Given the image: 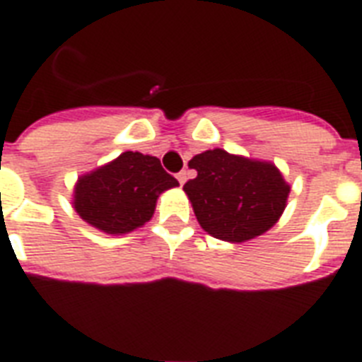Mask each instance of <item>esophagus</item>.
I'll use <instances>...</instances> for the list:
<instances>
[{"instance_id": "esophagus-1", "label": "esophagus", "mask_w": 362, "mask_h": 362, "mask_svg": "<svg viewBox=\"0 0 362 362\" xmlns=\"http://www.w3.org/2000/svg\"><path fill=\"white\" fill-rule=\"evenodd\" d=\"M176 178H178V182H180L182 186H184V184H186V170L178 173V175H176Z\"/></svg>"}]
</instances>
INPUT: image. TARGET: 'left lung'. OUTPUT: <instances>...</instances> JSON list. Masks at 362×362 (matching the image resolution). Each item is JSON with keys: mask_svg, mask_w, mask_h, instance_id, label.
Masks as SVG:
<instances>
[{"mask_svg": "<svg viewBox=\"0 0 362 362\" xmlns=\"http://www.w3.org/2000/svg\"><path fill=\"white\" fill-rule=\"evenodd\" d=\"M197 170L184 192L210 237L246 242L274 227L287 206L291 187L270 161L244 158L223 148L189 159Z\"/></svg>", "mask_w": 362, "mask_h": 362, "instance_id": "left-lung-1", "label": "left lung"}]
</instances>
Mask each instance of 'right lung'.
<instances>
[{"mask_svg": "<svg viewBox=\"0 0 362 362\" xmlns=\"http://www.w3.org/2000/svg\"><path fill=\"white\" fill-rule=\"evenodd\" d=\"M176 186L178 180L165 173L158 158L124 152L78 176L73 209L88 226L118 237L152 220L159 195Z\"/></svg>", "mask_w": 362, "mask_h": 362, "instance_id": "add662e5", "label": "right lung"}]
</instances>
